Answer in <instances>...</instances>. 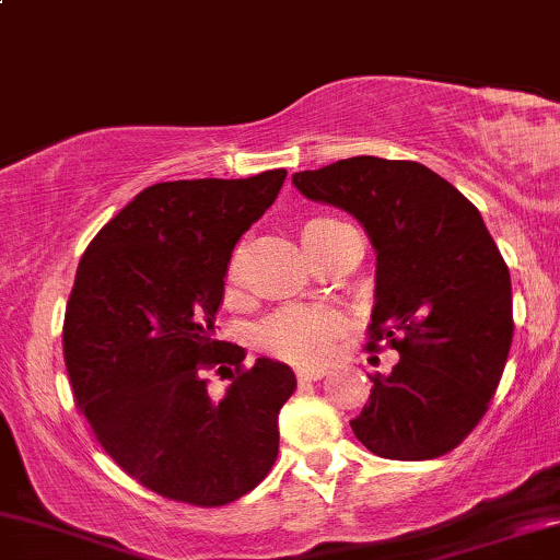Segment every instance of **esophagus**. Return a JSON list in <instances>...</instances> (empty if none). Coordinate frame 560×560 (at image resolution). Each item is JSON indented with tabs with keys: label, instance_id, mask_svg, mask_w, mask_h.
<instances>
[{
	"label": "esophagus",
	"instance_id": "1",
	"mask_svg": "<svg viewBox=\"0 0 560 560\" xmlns=\"http://www.w3.org/2000/svg\"><path fill=\"white\" fill-rule=\"evenodd\" d=\"M327 374L324 369H299L295 371V376H299L301 384H312V382H319V378Z\"/></svg>",
	"mask_w": 560,
	"mask_h": 560
}]
</instances>
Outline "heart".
<instances>
[{
  "mask_svg": "<svg viewBox=\"0 0 560 560\" xmlns=\"http://www.w3.org/2000/svg\"><path fill=\"white\" fill-rule=\"evenodd\" d=\"M345 225L335 218L312 220L303 231V238L314 233L329 231V228ZM238 267H231V280L236 282ZM348 329V316L340 308L327 303H301V306H285L257 327V345L267 355L278 361L301 365V369H319L329 361L335 345Z\"/></svg>",
  "mask_w": 560,
  "mask_h": 560,
  "instance_id": "1",
  "label": "heart"
}]
</instances>
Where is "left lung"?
Wrapping results in <instances>:
<instances>
[{"instance_id":"obj_1","label":"left lung","mask_w":560,"mask_h":560,"mask_svg":"<svg viewBox=\"0 0 560 560\" xmlns=\"http://www.w3.org/2000/svg\"><path fill=\"white\" fill-rule=\"evenodd\" d=\"M303 197L342 207L376 248L369 348L397 350L350 420L384 459H436L488 412L514 337L512 280L478 207L416 161L358 155L293 176Z\"/></svg>"}]
</instances>
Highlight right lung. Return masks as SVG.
Listing matches in <instances>:
<instances>
[{
  "mask_svg": "<svg viewBox=\"0 0 560 560\" xmlns=\"http://www.w3.org/2000/svg\"><path fill=\"white\" fill-rule=\"evenodd\" d=\"M288 171L163 182L140 191L82 254L67 301L65 363L103 452L163 499L223 506L278 459L285 363L215 340L228 261ZM232 382L212 398L206 374Z\"/></svg>",
  "mask_w": 560,
  "mask_h": 560,
  "instance_id": "add662e5",
  "label": "right lung"
}]
</instances>
